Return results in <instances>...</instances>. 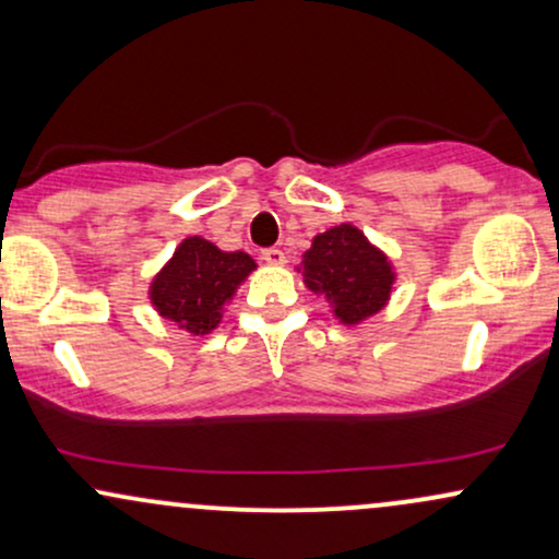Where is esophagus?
<instances>
[{
    "label": "esophagus",
    "mask_w": 559,
    "mask_h": 559,
    "mask_svg": "<svg viewBox=\"0 0 559 559\" xmlns=\"http://www.w3.org/2000/svg\"><path fill=\"white\" fill-rule=\"evenodd\" d=\"M260 258H262V262H267V265H284V262H286L284 252H281L278 247L262 249V252H260Z\"/></svg>",
    "instance_id": "obj_1"
}]
</instances>
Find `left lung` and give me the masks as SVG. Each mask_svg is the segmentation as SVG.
Listing matches in <instances>:
<instances>
[{"label":"left lung","mask_w":559,"mask_h":559,"mask_svg":"<svg viewBox=\"0 0 559 559\" xmlns=\"http://www.w3.org/2000/svg\"><path fill=\"white\" fill-rule=\"evenodd\" d=\"M301 281L316 297L329 301L342 325H360L389 305L396 286V267L352 223L333 226L312 239L297 265Z\"/></svg>","instance_id":"1"}]
</instances>
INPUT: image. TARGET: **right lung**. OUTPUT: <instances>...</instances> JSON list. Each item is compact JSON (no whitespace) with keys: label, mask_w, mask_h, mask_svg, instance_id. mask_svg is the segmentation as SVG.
Masks as SVG:
<instances>
[{"label":"right lung","mask_w":559,"mask_h":559,"mask_svg":"<svg viewBox=\"0 0 559 559\" xmlns=\"http://www.w3.org/2000/svg\"><path fill=\"white\" fill-rule=\"evenodd\" d=\"M252 271L258 262L247 252H223L202 236H186L152 278L150 301L159 318L191 336H207Z\"/></svg>","instance_id":"right-lung-1"}]
</instances>
